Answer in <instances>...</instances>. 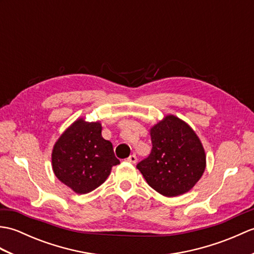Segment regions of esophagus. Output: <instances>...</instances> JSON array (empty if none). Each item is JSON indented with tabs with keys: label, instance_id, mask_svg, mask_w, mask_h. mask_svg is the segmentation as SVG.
<instances>
[{
	"label": "esophagus",
	"instance_id": "34e87169",
	"mask_svg": "<svg viewBox=\"0 0 254 254\" xmlns=\"http://www.w3.org/2000/svg\"><path fill=\"white\" fill-rule=\"evenodd\" d=\"M127 161H128V163H131V164H135L137 161V157L134 154H132L127 158Z\"/></svg>",
	"mask_w": 254,
	"mask_h": 254
}]
</instances>
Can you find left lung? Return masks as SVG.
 Instances as JSON below:
<instances>
[{
    "label": "left lung",
    "mask_w": 254,
    "mask_h": 254,
    "mask_svg": "<svg viewBox=\"0 0 254 254\" xmlns=\"http://www.w3.org/2000/svg\"><path fill=\"white\" fill-rule=\"evenodd\" d=\"M153 148L138 163L149 187L164 196L187 193L201 179L206 156L196 133L176 116H166L150 128Z\"/></svg>",
    "instance_id": "left-lung-1"
}]
</instances>
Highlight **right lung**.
<instances>
[{
    "label": "right lung",
    "instance_id": "obj_1",
    "mask_svg": "<svg viewBox=\"0 0 254 254\" xmlns=\"http://www.w3.org/2000/svg\"><path fill=\"white\" fill-rule=\"evenodd\" d=\"M100 122L77 119L59 137L52 149L56 177L78 194L101 186L113 166L120 164L111 142L101 136Z\"/></svg>",
    "mask_w": 254,
    "mask_h": 254
}]
</instances>
